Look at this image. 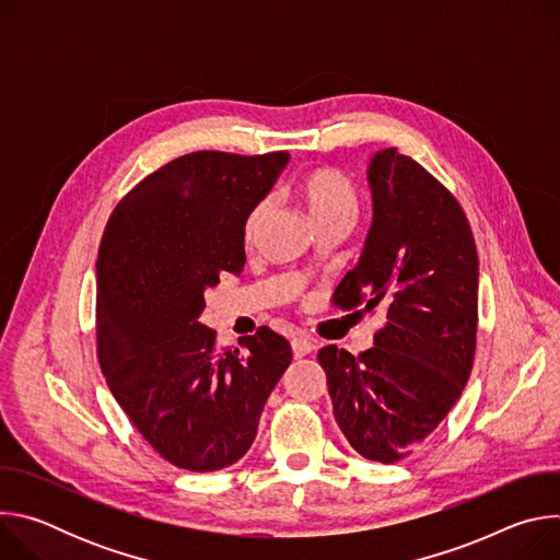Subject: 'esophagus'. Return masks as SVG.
<instances>
[{"mask_svg": "<svg viewBox=\"0 0 560 560\" xmlns=\"http://www.w3.org/2000/svg\"><path fill=\"white\" fill-rule=\"evenodd\" d=\"M316 350V343L314 341H310V339H305V337H294L292 339V354H294V359H303L305 354H310V352H314Z\"/></svg>", "mask_w": 560, "mask_h": 560, "instance_id": "34e87169", "label": "esophagus"}]
</instances>
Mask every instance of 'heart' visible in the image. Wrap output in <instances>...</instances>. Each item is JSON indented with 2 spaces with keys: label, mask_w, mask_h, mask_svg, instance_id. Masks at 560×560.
I'll return each mask as SVG.
<instances>
[{
  "label": "heart",
  "mask_w": 560,
  "mask_h": 560,
  "mask_svg": "<svg viewBox=\"0 0 560 560\" xmlns=\"http://www.w3.org/2000/svg\"><path fill=\"white\" fill-rule=\"evenodd\" d=\"M301 197L305 208L314 221V225L335 221V219H352L359 210V195L354 184L337 173V171H318L312 173L301 184ZM270 210V201H259L246 221V236H253Z\"/></svg>",
  "instance_id": "b5f03b06"
}]
</instances>
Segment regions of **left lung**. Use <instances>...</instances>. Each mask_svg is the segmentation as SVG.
Segmentation results:
<instances>
[{"label":"left lung","mask_w":560,"mask_h":560,"mask_svg":"<svg viewBox=\"0 0 560 560\" xmlns=\"http://www.w3.org/2000/svg\"><path fill=\"white\" fill-rule=\"evenodd\" d=\"M372 223L337 303L383 307L387 324L357 359L326 346L335 419L365 458H406L447 417L476 348L478 257L458 201L415 159L370 156Z\"/></svg>","instance_id":"obj_1"}]
</instances>
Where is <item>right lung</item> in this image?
I'll return each instance as SVG.
<instances>
[{
	"label": "right lung",
	"instance_id": "right-lung-1",
	"mask_svg": "<svg viewBox=\"0 0 560 560\" xmlns=\"http://www.w3.org/2000/svg\"><path fill=\"white\" fill-rule=\"evenodd\" d=\"M288 152L184 154L113 210L97 255V357L139 434L166 460L214 471L242 458L290 343L259 328L242 350L214 346L199 322L206 290L242 275L246 221Z\"/></svg>",
	"mask_w": 560,
	"mask_h": 560
}]
</instances>
